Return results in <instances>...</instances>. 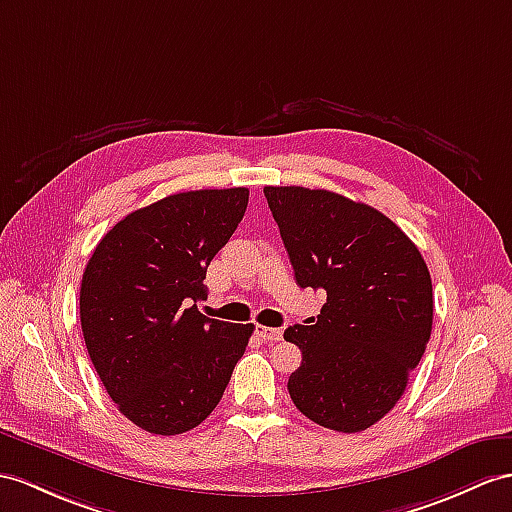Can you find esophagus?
I'll use <instances>...</instances> for the list:
<instances>
[{
    "mask_svg": "<svg viewBox=\"0 0 512 512\" xmlns=\"http://www.w3.org/2000/svg\"><path fill=\"white\" fill-rule=\"evenodd\" d=\"M260 336H263L265 341L273 343V341H280L282 339V330L280 328H267V326H258L256 330Z\"/></svg>",
    "mask_w": 512,
    "mask_h": 512,
    "instance_id": "1",
    "label": "esophagus"
}]
</instances>
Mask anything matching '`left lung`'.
I'll return each instance as SVG.
<instances>
[{
  "mask_svg": "<svg viewBox=\"0 0 512 512\" xmlns=\"http://www.w3.org/2000/svg\"><path fill=\"white\" fill-rule=\"evenodd\" d=\"M297 284L328 295L310 326L284 330L302 350L289 378L299 413L360 432L400 402L432 332V280L417 245L367 204L304 186H265Z\"/></svg>",
  "mask_w": 512,
  "mask_h": 512,
  "instance_id": "1",
  "label": "left lung"
}]
</instances>
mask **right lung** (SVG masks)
Masks as SVG:
<instances>
[{"mask_svg": "<svg viewBox=\"0 0 512 512\" xmlns=\"http://www.w3.org/2000/svg\"><path fill=\"white\" fill-rule=\"evenodd\" d=\"M249 191L169 195L108 230L84 269L80 321L110 400L134 426L182 434L199 426L230 382L252 323L208 319L206 269L239 226Z\"/></svg>", "mask_w": 512, "mask_h": 512, "instance_id": "1", "label": "right lung"}]
</instances>
